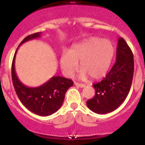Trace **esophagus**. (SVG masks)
<instances>
[{
    "label": "esophagus",
    "instance_id": "1",
    "mask_svg": "<svg viewBox=\"0 0 145 145\" xmlns=\"http://www.w3.org/2000/svg\"><path fill=\"white\" fill-rule=\"evenodd\" d=\"M74 84H75L76 86H78V87H80V88H84V87L86 86L85 84H79V83H77V82H75L74 83Z\"/></svg>",
    "mask_w": 145,
    "mask_h": 145
}]
</instances>
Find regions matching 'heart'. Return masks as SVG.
<instances>
[{
    "label": "heart",
    "instance_id": "heart-1",
    "mask_svg": "<svg viewBox=\"0 0 145 145\" xmlns=\"http://www.w3.org/2000/svg\"><path fill=\"white\" fill-rule=\"evenodd\" d=\"M115 53V47L110 40L91 37L72 45L69 52L61 53L59 64L63 73L72 77L78 68L82 69L79 78L88 76L97 80L105 75L108 71Z\"/></svg>",
    "mask_w": 145,
    "mask_h": 145
}]
</instances>
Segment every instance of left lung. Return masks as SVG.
<instances>
[{
    "label": "left lung",
    "instance_id": "1",
    "mask_svg": "<svg viewBox=\"0 0 145 145\" xmlns=\"http://www.w3.org/2000/svg\"><path fill=\"white\" fill-rule=\"evenodd\" d=\"M134 76V55L123 38L118 42L116 61L105 78L93 84L95 96L87 101L91 110L98 114L111 112L124 102Z\"/></svg>",
    "mask_w": 145,
    "mask_h": 145
}]
</instances>
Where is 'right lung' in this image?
<instances>
[{
  "label": "right lung",
  "mask_w": 145,
  "mask_h": 145,
  "mask_svg": "<svg viewBox=\"0 0 145 145\" xmlns=\"http://www.w3.org/2000/svg\"><path fill=\"white\" fill-rule=\"evenodd\" d=\"M40 34L41 33L29 35L20 43L19 46L29 40L39 38ZM17 49L11 65V77L18 97L23 105L33 113L40 116H51L61 107L65 93L73 85V81L63 77L54 76L40 86L35 88L26 86L18 79L15 72V57Z\"/></svg>",
  "instance_id": "1"
}]
</instances>
